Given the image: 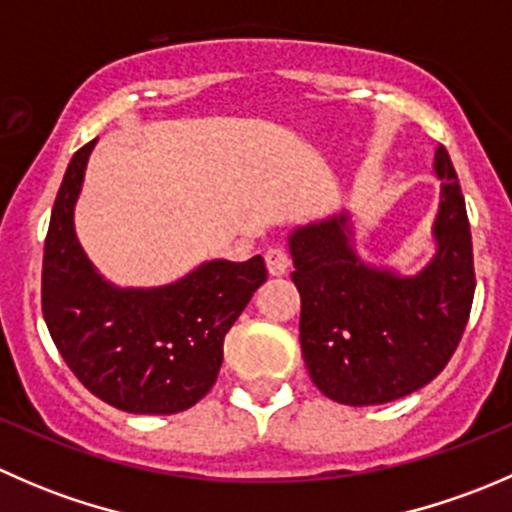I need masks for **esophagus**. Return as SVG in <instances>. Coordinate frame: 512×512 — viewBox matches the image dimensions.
I'll return each instance as SVG.
<instances>
[{"label":"esophagus","mask_w":512,"mask_h":512,"mask_svg":"<svg viewBox=\"0 0 512 512\" xmlns=\"http://www.w3.org/2000/svg\"><path fill=\"white\" fill-rule=\"evenodd\" d=\"M265 265H267V272H270L272 277L287 275V270H289L287 252L280 250V247H272V250L265 252Z\"/></svg>","instance_id":"1"}]
</instances>
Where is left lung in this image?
Masks as SVG:
<instances>
[{
	"mask_svg": "<svg viewBox=\"0 0 512 512\" xmlns=\"http://www.w3.org/2000/svg\"><path fill=\"white\" fill-rule=\"evenodd\" d=\"M441 200L433 257L414 272L374 265L359 250L352 210L289 232L299 289V344L314 386L347 406L389 404L436 379L471 314L473 242L446 148L433 158Z\"/></svg>",
	"mask_w": 512,
	"mask_h": 512,
	"instance_id": "left-lung-1",
	"label": "left lung"
}]
</instances>
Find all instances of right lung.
<instances>
[{
    "mask_svg": "<svg viewBox=\"0 0 512 512\" xmlns=\"http://www.w3.org/2000/svg\"><path fill=\"white\" fill-rule=\"evenodd\" d=\"M98 138L74 153L44 245L41 309L76 379L128 414L168 416L218 379L225 334L267 280L265 260H208L160 287H118L81 247L74 210Z\"/></svg>",
    "mask_w": 512,
    "mask_h": 512,
    "instance_id": "obj_1",
    "label": "right lung"
}]
</instances>
